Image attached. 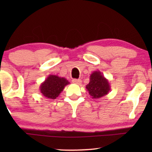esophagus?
Returning <instances> with one entry per match:
<instances>
[{"mask_svg": "<svg viewBox=\"0 0 152 152\" xmlns=\"http://www.w3.org/2000/svg\"><path fill=\"white\" fill-rule=\"evenodd\" d=\"M72 82H73L74 84L80 85V84H81V83H82V80H77V79H73V80H72Z\"/></svg>", "mask_w": 152, "mask_h": 152, "instance_id": "34e87169", "label": "esophagus"}]
</instances>
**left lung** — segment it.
Segmentation results:
<instances>
[{"instance_id":"1","label":"left lung","mask_w":152,"mask_h":152,"mask_svg":"<svg viewBox=\"0 0 152 152\" xmlns=\"http://www.w3.org/2000/svg\"><path fill=\"white\" fill-rule=\"evenodd\" d=\"M86 88L93 99H99L109 93L111 86L104 75L99 70H96L91 73L90 82L86 85Z\"/></svg>"}]
</instances>
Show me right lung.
I'll use <instances>...</instances> for the list:
<instances>
[{"label":"right lung","instance_id":"right-lung-1","mask_svg":"<svg viewBox=\"0 0 152 152\" xmlns=\"http://www.w3.org/2000/svg\"><path fill=\"white\" fill-rule=\"evenodd\" d=\"M68 81L64 77L55 75H50L40 85V93L48 99H55L63 91L66 85L69 84Z\"/></svg>","mask_w":152,"mask_h":152}]
</instances>
